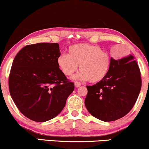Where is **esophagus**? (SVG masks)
Wrapping results in <instances>:
<instances>
[{"instance_id":"obj_1","label":"esophagus","mask_w":149,"mask_h":149,"mask_svg":"<svg viewBox=\"0 0 149 149\" xmlns=\"http://www.w3.org/2000/svg\"><path fill=\"white\" fill-rule=\"evenodd\" d=\"M74 86H75V88L80 87V86H81V83H80V82H78V81L74 82Z\"/></svg>"}]
</instances>
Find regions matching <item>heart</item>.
<instances>
[{
    "label": "heart",
    "instance_id": "heart-1",
    "mask_svg": "<svg viewBox=\"0 0 149 149\" xmlns=\"http://www.w3.org/2000/svg\"><path fill=\"white\" fill-rule=\"evenodd\" d=\"M58 68L65 76H70L79 65L81 70L74 79L97 83L104 80L110 71L111 59L97 45L78 43L69 47L68 54H61L56 59Z\"/></svg>",
    "mask_w": 149,
    "mask_h": 149
}]
</instances>
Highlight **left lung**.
Instances as JSON below:
<instances>
[{"mask_svg": "<svg viewBox=\"0 0 149 149\" xmlns=\"http://www.w3.org/2000/svg\"><path fill=\"white\" fill-rule=\"evenodd\" d=\"M111 59L106 77L93 86H87L85 105L93 117L112 122L125 116L133 108L142 87L139 66L132 55Z\"/></svg>", "mask_w": 149, "mask_h": 149, "instance_id": "8db88e82", "label": "left lung"}]
</instances>
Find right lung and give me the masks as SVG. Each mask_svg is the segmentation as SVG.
Returning <instances> with one entry per match:
<instances>
[{"label":"right lung","mask_w":149,"mask_h":149,"mask_svg":"<svg viewBox=\"0 0 149 149\" xmlns=\"http://www.w3.org/2000/svg\"><path fill=\"white\" fill-rule=\"evenodd\" d=\"M60 54L58 43H39L24 47L13 61L10 95L21 113L34 122L57 116L74 89L58 68Z\"/></svg>","instance_id":"right-lung-1"}]
</instances>
